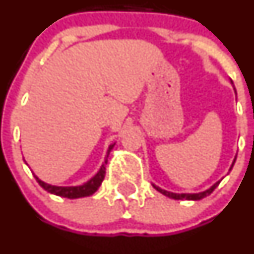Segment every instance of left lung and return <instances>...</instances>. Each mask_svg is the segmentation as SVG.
<instances>
[{"mask_svg": "<svg viewBox=\"0 0 254 254\" xmlns=\"http://www.w3.org/2000/svg\"><path fill=\"white\" fill-rule=\"evenodd\" d=\"M231 84H233V82L231 81ZM235 92H236V90H235ZM235 162H236V158H235V159H233V163H232V165H231L230 170L233 168V164H235ZM220 182H221V180H218V182H216L215 184H213L211 188H209V189L205 190V191L195 192V194H185V192H184V194H177V192L167 191V190H164V189H162V188L157 187V185H155V184H152V185H153V188H154V189L157 190V191H159L160 194L165 195V196L170 197V199H174V200H194V201H195V200H201V199H204V197H206L207 195L211 194L213 190H215L216 188H217V185L220 184Z\"/></svg>", "mask_w": 254, "mask_h": 254, "instance_id": "1", "label": "left lung"}]
</instances>
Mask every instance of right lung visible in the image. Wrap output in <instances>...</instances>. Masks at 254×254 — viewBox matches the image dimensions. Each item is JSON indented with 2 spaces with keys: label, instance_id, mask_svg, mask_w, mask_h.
Returning <instances> with one entry per match:
<instances>
[{
  "label": "right lung",
  "instance_id": "1",
  "mask_svg": "<svg viewBox=\"0 0 254 254\" xmlns=\"http://www.w3.org/2000/svg\"><path fill=\"white\" fill-rule=\"evenodd\" d=\"M115 147V143L110 144L109 149H107L106 157H105L104 164L101 165L99 172L95 174V177H92L89 182L84 183L82 185H77V187H57V185H50L44 183L43 180L39 179L36 174H34V178L37 179V182L39 183V185L44 190H47L50 194L58 195V196L62 197H67V199H79V197H85L90 196L94 192H96V190L99 189L101 183L104 182L105 174H106V164H107V158H109L110 152L112 150V148Z\"/></svg>",
  "mask_w": 254,
  "mask_h": 254
}]
</instances>
